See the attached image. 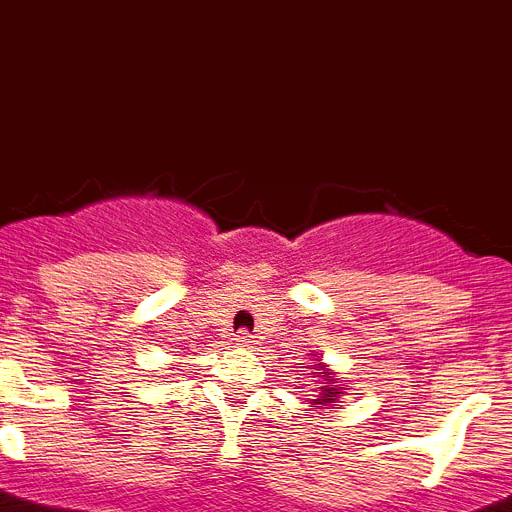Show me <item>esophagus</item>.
<instances>
[{"mask_svg": "<svg viewBox=\"0 0 512 512\" xmlns=\"http://www.w3.org/2000/svg\"><path fill=\"white\" fill-rule=\"evenodd\" d=\"M234 342H237L239 347H250V334H247V331H239V334L234 336Z\"/></svg>", "mask_w": 512, "mask_h": 512, "instance_id": "obj_1", "label": "esophagus"}]
</instances>
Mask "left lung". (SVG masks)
<instances>
[{
    "mask_svg": "<svg viewBox=\"0 0 512 512\" xmlns=\"http://www.w3.org/2000/svg\"><path fill=\"white\" fill-rule=\"evenodd\" d=\"M311 370H316V367L311 365ZM316 377H324V380H326V385H324V388H321V395H319V400H313V408H321V405H329V403H334V400L339 398V395H342V388H329V382H331V372H326L324 367H321V372H316Z\"/></svg>",
    "mask_w": 512,
    "mask_h": 512,
    "instance_id": "obj_1",
    "label": "left lung"
}]
</instances>
